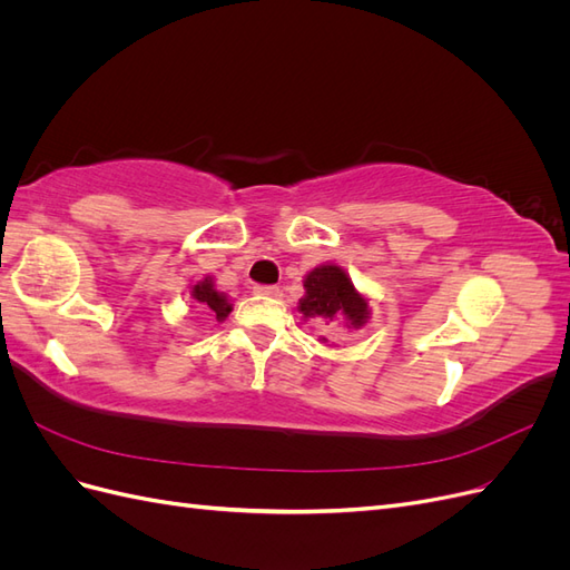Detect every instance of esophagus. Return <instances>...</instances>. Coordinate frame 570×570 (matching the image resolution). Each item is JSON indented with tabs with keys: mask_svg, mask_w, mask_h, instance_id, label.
I'll list each match as a JSON object with an SVG mask.
<instances>
[{
	"mask_svg": "<svg viewBox=\"0 0 570 570\" xmlns=\"http://www.w3.org/2000/svg\"><path fill=\"white\" fill-rule=\"evenodd\" d=\"M254 292H256V295H262V297H278L281 289L275 285H256Z\"/></svg>",
	"mask_w": 570,
	"mask_h": 570,
	"instance_id": "obj_1",
	"label": "esophagus"
}]
</instances>
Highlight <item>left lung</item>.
Masks as SVG:
<instances>
[{
  "label": "left lung",
  "instance_id": "8db88e82",
  "mask_svg": "<svg viewBox=\"0 0 570 570\" xmlns=\"http://www.w3.org/2000/svg\"><path fill=\"white\" fill-rule=\"evenodd\" d=\"M371 299L358 292L350 273L337 264H321L304 275V297L297 304L302 321L342 323L347 331H358L371 318ZM327 342V337H321Z\"/></svg>",
  "mask_w": 570,
  "mask_h": 570
}]
</instances>
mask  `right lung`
<instances>
[{
    "instance_id": "add662e5",
    "label": "right lung",
    "mask_w": 570,
    "mask_h": 570,
    "mask_svg": "<svg viewBox=\"0 0 570 570\" xmlns=\"http://www.w3.org/2000/svg\"><path fill=\"white\" fill-rule=\"evenodd\" d=\"M187 295L193 297L197 304H202L206 312H212V316H216L218 323L226 321L233 312V302L226 295V292H218L216 283H214V275H206L204 281L189 285L187 287Z\"/></svg>"
}]
</instances>
